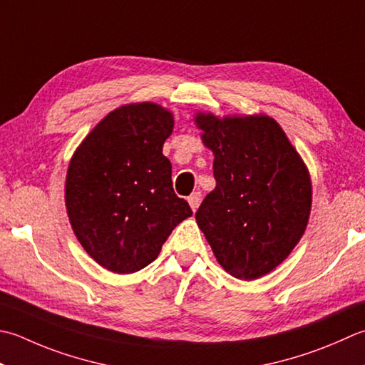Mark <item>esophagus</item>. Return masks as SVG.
I'll list each match as a JSON object with an SVG mask.
<instances>
[{"label":"esophagus","instance_id":"34e87169","mask_svg":"<svg viewBox=\"0 0 365 365\" xmlns=\"http://www.w3.org/2000/svg\"><path fill=\"white\" fill-rule=\"evenodd\" d=\"M188 202H190V207L192 209V212H196L199 204H201V192L196 191V192H192V195H190Z\"/></svg>","mask_w":365,"mask_h":365}]
</instances>
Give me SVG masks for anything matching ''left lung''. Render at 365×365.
Masks as SVG:
<instances>
[{
    "label": "left lung",
    "mask_w": 365,
    "mask_h": 365,
    "mask_svg": "<svg viewBox=\"0 0 365 365\" xmlns=\"http://www.w3.org/2000/svg\"><path fill=\"white\" fill-rule=\"evenodd\" d=\"M217 187L196 212L217 261L240 280L277 267L301 240L312 183L287 134L269 117L220 120L199 113Z\"/></svg>",
    "instance_id": "left-lung-1"
}]
</instances>
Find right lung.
I'll list each match as a JSON object with an SVG mask.
<instances>
[{"mask_svg":"<svg viewBox=\"0 0 365 365\" xmlns=\"http://www.w3.org/2000/svg\"><path fill=\"white\" fill-rule=\"evenodd\" d=\"M173 113L153 103L120 107L93 130L71 160L68 215L99 266L133 274L156 259L182 220L192 215L173 188L163 144Z\"/></svg>","mask_w":365,"mask_h":365,"instance_id":"right-lung-1","label":"right lung"}]
</instances>
